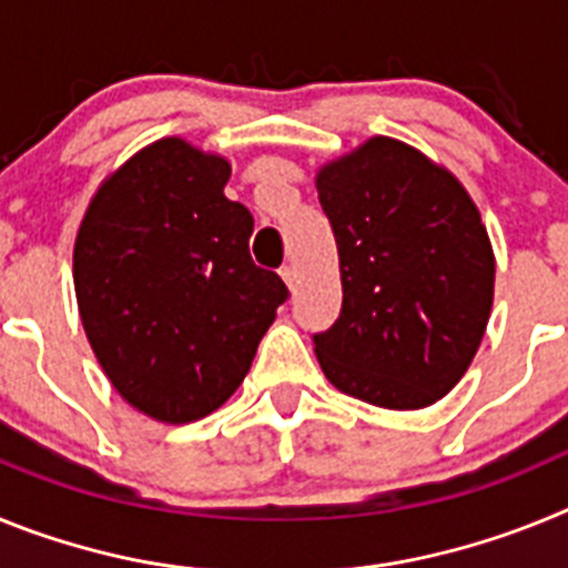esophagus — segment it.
Masks as SVG:
<instances>
[{
	"label": "esophagus",
	"instance_id": "1",
	"mask_svg": "<svg viewBox=\"0 0 568 568\" xmlns=\"http://www.w3.org/2000/svg\"><path fill=\"white\" fill-rule=\"evenodd\" d=\"M281 278H284V284H287V287L293 290L295 281H298V270H295L293 264H287V267H281Z\"/></svg>",
	"mask_w": 568,
	"mask_h": 568
}]
</instances>
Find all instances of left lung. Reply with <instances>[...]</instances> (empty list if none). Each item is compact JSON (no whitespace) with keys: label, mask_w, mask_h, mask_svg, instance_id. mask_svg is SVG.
Here are the masks:
<instances>
[{"label":"left lung","mask_w":568,"mask_h":568,"mask_svg":"<svg viewBox=\"0 0 568 568\" xmlns=\"http://www.w3.org/2000/svg\"><path fill=\"white\" fill-rule=\"evenodd\" d=\"M341 264V315L313 338L344 395L424 409L469 369L495 295V253L453 173L373 135L315 175Z\"/></svg>","instance_id":"obj_1"}]
</instances>
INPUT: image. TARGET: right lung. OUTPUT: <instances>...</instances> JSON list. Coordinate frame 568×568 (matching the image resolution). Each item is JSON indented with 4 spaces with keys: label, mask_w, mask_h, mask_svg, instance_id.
I'll list each match as a JSON object with an SVG mask.
<instances>
[{
    "label": "right lung",
    "mask_w": 568,
    "mask_h": 568,
    "mask_svg": "<svg viewBox=\"0 0 568 568\" xmlns=\"http://www.w3.org/2000/svg\"><path fill=\"white\" fill-rule=\"evenodd\" d=\"M230 162L179 135L99 184L73 244L84 335L113 389L162 424H190L239 389L287 287L250 258L253 215Z\"/></svg>",
    "instance_id": "obj_1"
}]
</instances>
